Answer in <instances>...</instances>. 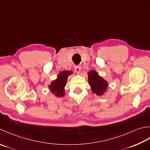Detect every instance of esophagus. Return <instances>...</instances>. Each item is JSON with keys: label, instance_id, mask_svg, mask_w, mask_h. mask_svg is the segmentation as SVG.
Returning a JSON list of instances; mask_svg holds the SVG:
<instances>
[{"label": "esophagus", "instance_id": "esophagus-1", "mask_svg": "<svg viewBox=\"0 0 150 150\" xmlns=\"http://www.w3.org/2000/svg\"><path fill=\"white\" fill-rule=\"evenodd\" d=\"M74 70H75V72L76 73L79 74V73L80 72V71H81V67L80 66H76L75 68H74Z\"/></svg>", "mask_w": 150, "mask_h": 150}]
</instances>
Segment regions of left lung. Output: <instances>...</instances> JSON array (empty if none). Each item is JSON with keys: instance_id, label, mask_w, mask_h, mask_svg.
<instances>
[{"instance_id": "1", "label": "left lung", "mask_w": 150, "mask_h": 150, "mask_svg": "<svg viewBox=\"0 0 150 150\" xmlns=\"http://www.w3.org/2000/svg\"><path fill=\"white\" fill-rule=\"evenodd\" d=\"M88 82L93 93L97 96H102L108 90V81L100 76L96 71H91L87 73Z\"/></svg>"}]
</instances>
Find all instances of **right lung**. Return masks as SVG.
<instances>
[{"label":"right lung","mask_w":150,"mask_h":150,"mask_svg":"<svg viewBox=\"0 0 150 150\" xmlns=\"http://www.w3.org/2000/svg\"><path fill=\"white\" fill-rule=\"evenodd\" d=\"M73 74L72 71H65L60 72L57 76V78L52 81L50 85H48L51 93L57 98L63 97L65 94V87L67 85L68 77Z\"/></svg>","instance_id":"obj_1"}]
</instances>
